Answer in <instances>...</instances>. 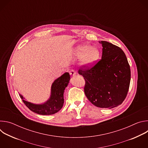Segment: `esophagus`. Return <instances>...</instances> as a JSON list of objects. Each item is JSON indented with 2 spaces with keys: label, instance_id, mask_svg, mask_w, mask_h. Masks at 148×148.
Instances as JSON below:
<instances>
[{
  "label": "esophagus",
  "instance_id": "34e87169",
  "mask_svg": "<svg viewBox=\"0 0 148 148\" xmlns=\"http://www.w3.org/2000/svg\"><path fill=\"white\" fill-rule=\"evenodd\" d=\"M69 73H70V74L71 76H74V75H75V74H76V73H75V71L74 70H71L69 71Z\"/></svg>",
  "mask_w": 148,
  "mask_h": 148
}]
</instances>
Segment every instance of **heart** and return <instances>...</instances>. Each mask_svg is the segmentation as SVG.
Listing matches in <instances>:
<instances>
[{"instance_id": "1", "label": "heart", "mask_w": 148, "mask_h": 148, "mask_svg": "<svg viewBox=\"0 0 148 148\" xmlns=\"http://www.w3.org/2000/svg\"><path fill=\"white\" fill-rule=\"evenodd\" d=\"M76 57H80V66L88 67L92 65L101 56V50L97 47H91L88 45H82L78 46L74 52Z\"/></svg>"}]
</instances>
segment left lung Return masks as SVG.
Here are the masks:
<instances>
[{"mask_svg": "<svg viewBox=\"0 0 148 148\" xmlns=\"http://www.w3.org/2000/svg\"><path fill=\"white\" fill-rule=\"evenodd\" d=\"M101 59L91 68L81 69L79 74L86 81L84 92L95 106L113 108L121 105L127 95L131 70L125 54L119 47L101 41Z\"/></svg>", "mask_w": 148, "mask_h": 148, "instance_id": "1", "label": "left lung"}]
</instances>
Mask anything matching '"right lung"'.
I'll return each instance as SVG.
<instances>
[{"instance_id":"add662e5","label":"right lung","mask_w":148,"mask_h":148,"mask_svg":"<svg viewBox=\"0 0 148 148\" xmlns=\"http://www.w3.org/2000/svg\"><path fill=\"white\" fill-rule=\"evenodd\" d=\"M70 79V75L69 73H65L56 79L52 84L50 98L43 103H31L26 101L22 95H19L26 107L32 111L40 115H53L58 112L63 106L64 100V92Z\"/></svg>"}]
</instances>
